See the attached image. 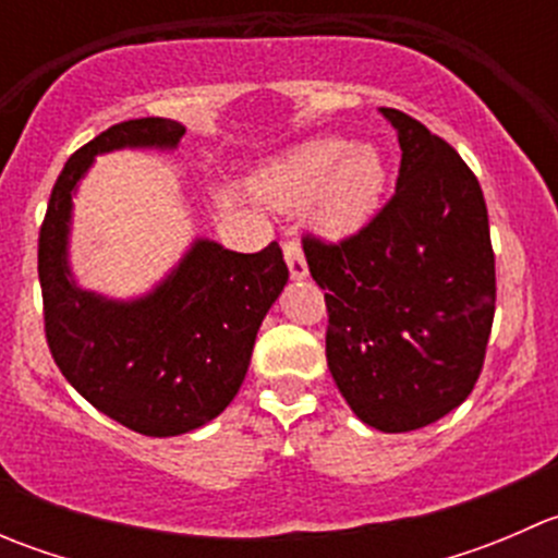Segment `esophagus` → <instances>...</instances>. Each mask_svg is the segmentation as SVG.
I'll use <instances>...</instances> for the list:
<instances>
[{
  "label": "esophagus",
  "mask_w": 558,
  "mask_h": 558,
  "mask_svg": "<svg viewBox=\"0 0 558 558\" xmlns=\"http://www.w3.org/2000/svg\"><path fill=\"white\" fill-rule=\"evenodd\" d=\"M283 256L286 264H289V275L291 280H302L307 278V262H305V253H302V245L296 240H289L283 245Z\"/></svg>",
  "instance_id": "1"
}]
</instances>
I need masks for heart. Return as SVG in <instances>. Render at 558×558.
I'll return each mask as SVG.
<instances>
[{
  "instance_id": "b5f03b06",
  "label": "heart",
  "mask_w": 558,
  "mask_h": 558,
  "mask_svg": "<svg viewBox=\"0 0 558 558\" xmlns=\"http://www.w3.org/2000/svg\"><path fill=\"white\" fill-rule=\"evenodd\" d=\"M388 167L375 145L345 137H318L280 159L256 178V191L275 207L307 203V223L329 240L356 234L384 202Z\"/></svg>"
}]
</instances>
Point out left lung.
Here are the masks:
<instances>
[{
	"label": "left lung",
	"mask_w": 558,
	"mask_h": 558,
	"mask_svg": "<svg viewBox=\"0 0 558 558\" xmlns=\"http://www.w3.org/2000/svg\"><path fill=\"white\" fill-rule=\"evenodd\" d=\"M397 129V194L353 238H305L326 291V362L353 413L413 432L459 408L481 375L497 278L486 199L446 140L380 107Z\"/></svg>",
	"instance_id": "left-lung-1"
}]
</instances>
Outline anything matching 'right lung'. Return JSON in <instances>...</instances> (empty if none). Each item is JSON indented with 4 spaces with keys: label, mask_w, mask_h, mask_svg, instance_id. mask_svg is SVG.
I'll return each instance as SVG.
<instances>
[{
    "label": "right lung",
    "mask_w": 558,
    "mask_h": 558,
    "mask_svg": "<svg viewBox=\"0 0 558 558\" xmlns=\"http://www.w3.org/2000/svg\"><path fill=\"white\" fill-rule=\"evenodd\" d=\"M183 134L170 118L110 126L66 161L39 229L45 337L61 375L99 413L148 437L185 435L227 410L258 326L289 280L278 243L238 253L196 238L148 294L112 300L77 286L72 196L94 159L123 148L174 150Z\"/></svg>",
    "instance_id": "obj_1"
}]
</instances>
